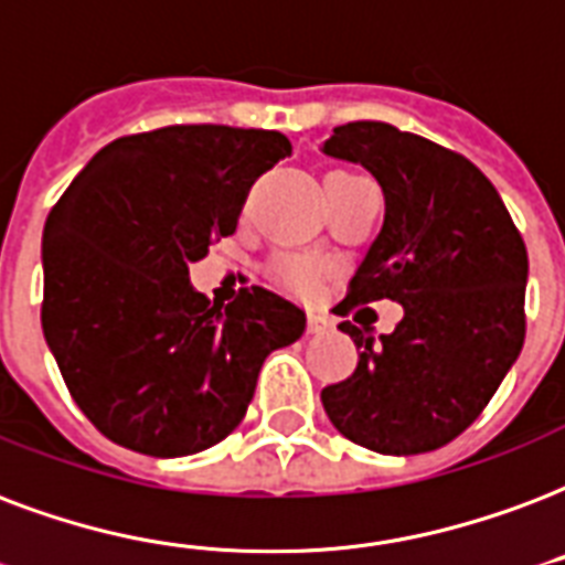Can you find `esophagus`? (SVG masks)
<instances>
[{"label":"esophagus","mask_w":565,"mask_h":565,"mask_svg":"<svg viewBox=\"0 0 565 565\" xmlns=\"http://www.w3.org/2000/svg\"><path fill=\"white\" fill-rule=\"evenodd\" d=\"M329 329V317L320 311H308V334H322Z\"/></svg>","instance_id":"obj_1"}]
</instances>
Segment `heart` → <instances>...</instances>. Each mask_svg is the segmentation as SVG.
Returning <instances> with one entry per match:
<instances>
[{
    "label": "heart",
    "mask_w": 565,
    "mask_h": 565,
    "mask_svg": "<svg viewBox=\"0 0 565 565\" xmlns=\"http://www.w3.org/2000/svg\"><path fill=\"white\" fill-rule=\"evenodd\" d=\"M269 273L275 275V281L284 284L287 290H311L313 284L320 281L326 266L317 257H305V254H281L269 264Z\"/></svg>",
    "instance_id": "obj_1"
}]
</instances>
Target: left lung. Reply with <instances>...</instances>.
I'll return each instance as SVG.
<instances>
[{"mask_svg": "<svg viewBox=\"0 0 565 565\" xmlns=\"http://www.w3.org/2000/svg\"><path fill=\"white\" fill-rule=\"evenodd\" d=\"M322 150L361 162L385 195L343 308L391 299L406 311L379 340L340 322L359 367L322 387V406L367 450L429 454L480 417L522 352L527 248L498 189L456 150L382 120L334 127Z\"/></svg>", "mask_w": 565, "mask_h": 565, "instance_id": "obj_1", "label": "left lung"}]
</instances>
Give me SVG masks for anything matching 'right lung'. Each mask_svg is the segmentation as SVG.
Returning <instances> with one entry per match:
<instances>
[{
  "mask_svg": "<svg viewBox=\"0 0 565 565\" xmlns=\"http://www.w3.org/2000/svg\"><path fill=\"white\" fill-rule=\"evenodd\" d=\"M290 141L275 129L174 124L124 136L73 178L43 227L41 326L82 415L145 456L218 445L245 417L266 355L305 311L252 287L231 305L189 264L236 231L248 189Z\"/></svg>",
  "mask_w": 565,
  "mask_h": 565,
  "instance_id": "obj_1",
  "label": "right lung"
}]
</instances>
